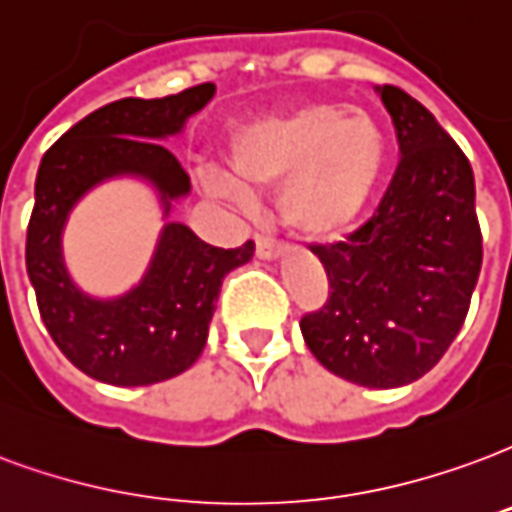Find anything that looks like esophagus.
<instances>
[{
    "label": "esophagus",
    "mask_w": 512,
    "mask_h": 512,
    "mask_svg": "<svg viewBox=\"0 0 512 512\" xmlns=\"http://www.w3.org/2000/svg\"><path fill=\"white\" fill-rule=\"evenodd\" d=\"M255 246H257V257H260V260H276V257L285 255V244H279V241H274V238L257 236Z\"/></svg>",
    "instance_id": "esophagus-1"
}]
</instances>
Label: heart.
<instances>
[{"label": "heart", "instance_id": "1", "mask_svg": "<svg viewBox=\"0 0 512 512\" xmlns=\"http://www.w3.org/2000/svg\"><path fill=\"white\" fill-rule=\"evenodd\" d=\"M388 135L374 116L309 102L241 124L227 138L230 179L208 170L211 195L246 203L276 195L282 225L333 244L361 225L388 168Z\"/></svg>", "mask_w": 512, "mask_h": 512}]
</instances>
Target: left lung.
I'll list each match as a JSON object with an SVG mask.
<instances>
[{
	"label": "left lung",
	"instance_id": "1",
	"mask_svg": "<svg viewBox=\"0 0 512 512\" xmlns=\"http://www.w3.org/2000/svg\"><path fill=\"white\" fill-rule=\"evenodd\" d=\"M401 160L369 222L312 246L328 301L304 314L306 347L363 388H399L431 372L467 320L483 263L475 176L464 151L418 100L377 89Z\"/></svg>",
	"mask_w": 512,
	"mask_h": 512
}]
</instances>
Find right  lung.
Instances as JSON below:
<instances>
[{
  "label": "right lung",
  "instance_id": "right-lung-1",
  "mask_svg": "<svg viewBox=\"0 0 512 512\" xmlns=\"http://www.w3.org/2000/svg\"><path fill=\"white\" fill-rule=\"evenodd\" d=\"M214 92V83H200L160 100L127 97L102 105L43 154L26 227V274L56 347L94 380L135 388L187 372L206 347L222 279L255 255L252 241L219 249L187 225L168 222L149 271L119 298L86 295L64 266V222L102 181H149L165 217L173 200L189 195L187 170L160 140L179 135Z\"/></svg>",
  "mask_w": 512,
  "mask_h": 512
}]
</instances>
